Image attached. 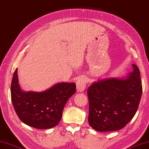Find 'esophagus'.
<instances>
[{
  "label": "esophagus",
  "instance_id": "esophagus-1",
  "mask_svg": "<svg viewBox=\"0 0 149 149\" xmlns=\"http://www.w3.org/2000/svg\"><path fill=\"white\" fill-rule=\"evenodd\" d=\"M86 80L84 78H80L77 81V89L78 92H82L86 89Z\"/></svg>",
  "mask_w": 149,
  "mask_h": 149
}]
</instances>
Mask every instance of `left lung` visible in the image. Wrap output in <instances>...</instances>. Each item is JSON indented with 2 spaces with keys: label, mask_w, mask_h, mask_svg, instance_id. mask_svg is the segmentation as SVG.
Returning a JSON list of instances; mask_svg holds the SVG:
<instances>
[{
  "label": "left lung",
  "mask_w": 149,
  "mask_h": 149,
  "mask_svg": "<svg viewBox=\"0 0 149 149\" xmlns=\"http://www.w3.org/2000/svg\"><path fill=\"white\" fill-rule=\"evenodd\" d=\"M125 78H105L93 83L87 89L88 121L99 132L123 128L134 117L142 94L140 72L135 64Z\"/></svg>",
  "instance_id": "1"
}]
</instances>
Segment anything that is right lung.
Wrapping results in <instances>:
<instances>
[{"instance_id":"1","label":"right lung","mask_w":149,"mask_h":149,"mask_svg":"<svg viewBox=\"0 0 149 149\" xmlns=\"http://www.w3.org/2000/svg\"><path fill=\"white\" fill-rule=\"evenodd\" d=\"M76 91L74 83L61 82L42 92L24 91L20 89L17 68L11 85L12 104L17 116L24 123L38 129L56 126L68 99Z\"/></svg>"}]
</instances>
